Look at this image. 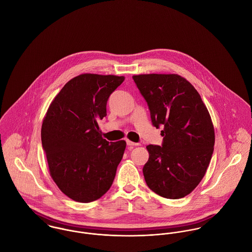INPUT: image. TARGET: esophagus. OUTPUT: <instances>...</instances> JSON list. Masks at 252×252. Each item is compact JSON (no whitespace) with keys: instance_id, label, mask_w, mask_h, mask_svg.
Returning a JSON list of instances; mask_svg holds the SVG:
<instances>
[{"instance_id":"esophagus-1","label":"esophagus","mask_w":252,"mask_h":252,"mask_svg":"<svg viewBox=\"0 0 252 252\" xmlns=\"http://www.w3.org/2000/svg\"><path fill=\"white\" fill-rule=\"evenodd\" d=\"M127 142V145L128 146H130V147H133V146H136V145H139V144H136V143H133V142H131V141H129V140H127L126 141Z\"/></svg>"}]
</instances>
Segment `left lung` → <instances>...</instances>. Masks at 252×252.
I'll use <instances>...</instances> for the list:
<instances>
[{
  "label": "left lung",
  "instance_id": "1",
  "mask_svg": "<svg viewBox=\"0 0 252 252\" xmlns=\"http://www.w3.org/2000/svg\"><path fill=\"white\" fill-rule=\"evenodd\" d=\"M133 79L152 124L164 127L162 146H146L145 182L161 197L183 198L204 178L213 156L216 137L210 112L194 86L179 74H138Z\"/></svg>",
  "mask_w": 252,
  "mask_h": 252
}]
</instances>
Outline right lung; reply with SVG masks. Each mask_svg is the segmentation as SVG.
Segmentation results:
<instances>
[{"label": "right lung", "instance_id": "1", "mask_svg": "<svg viewBox=\"0 0 252 252\" xmlns=\"http://www.w3.org/2000/svg\"><path fill=\"white\" fill-rule=\"evenodd\" d=\"M123 81L124 76L112 74H79L64 85L43 118L41 144L50 176L75 202L100 199L115 178L126 142L103 139L98 121Z\"/></svg>", "mask_w": 252, "mask_h": 252}]
</instances>
